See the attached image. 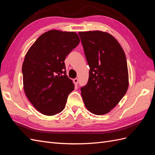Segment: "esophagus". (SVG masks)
Returning a JSON list of instances; mask_svg holds the SVG:
<instances>
[{"label":"esophagus","mask_w":155,"mask_h":155,"mask_svg":"<svg viewBox=\"0 0 155 155\" xmlns=\"http://www.w3.org/2000/svg\"><path fill=\"white\" fill-rule=\"evenodd\" d=\"M73 81H74V84H75V85H78V81H79L78 79V78H75V79H74Z\"/></svg>","instance_id":"34e87169"}]
</instances>
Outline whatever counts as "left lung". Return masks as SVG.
<instances>
[{
    "label": "left lung",
    "mask_w": 155,
    "mask_h": 155,
    "mask_svg": "<svg viewBox=\"0 0 155 155\" xmlns=\"http://www.w3.org/2000/svg\"><path fill=\"white\" fill-rule=\"evenodd\" d=\"M90 70L87 85L81 88L87 109L103 115L114 108L129 87L124 51L114 37L101 31H79Z\"/></svg>",
    "instance_id": "8db88e82"
}]
</instances>
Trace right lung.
<instances>
[{
  "label": "right lung",
  "mask_w": 155,
  "mask_h": 155,
  "mask_svg": "<svg viewBox=\"0 0 155 155\" xmlns=\"http://www.w3.org/2000/svg\"><path fill=\"white\" fill-rule=\"evenodd\" d=\"M79 42L76 32L51 30L28 50L22 67L23 87L28 99L41 114L53 116L64 109L74 89L64 61Z\"/></svg>",
  "instance_id": "add662e5"
}]
</instances>
